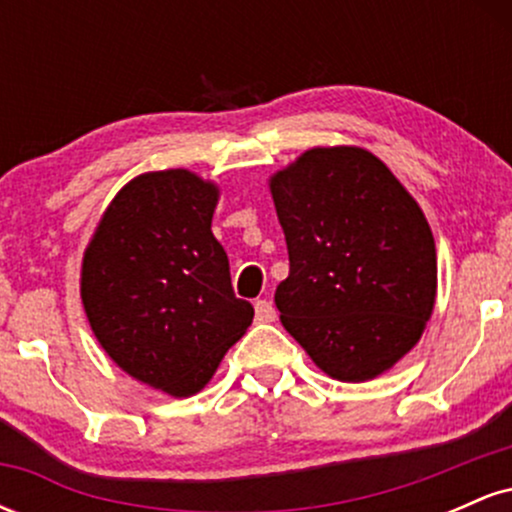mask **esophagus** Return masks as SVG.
I'll use <instances>...</instances> for the list:
<instances>
[{"label": "esophagus", "mask_w": 512, "mask_h": 512, "mask_svg": "<svg viewBox=\"0 0 512 512\" xmlns=\"http://www.w3.org/2000/svg\"><path fill=\"white\" fill-rule=\"evenodd\" d=\"M255 320L257 322H274L276 320V310L269 301H255Z\"/></svg>", "instance_id": "obj_1"}]
</instances>
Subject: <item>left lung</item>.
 Segmentation results:
<instances>
[{
	"mask_svg": "<svg viewBox=\"0 0 512 512\" xmlns=\"http://www.w3.org/2000/svg\"><path fill=\"white\" fill-rule=\"evenodd\" d=\"M269 190L289 248L274 293L281 325L330 378H378L414 349L436 303L424 211L358 146L308 149Z\"/></svg>",
	"mask_w": 512,
	"mask_h": 512,
	"instance_id": "obj_1",
	"label": "left lung"
}]
</instances>
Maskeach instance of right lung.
I'll return each mask as SVG.
<instances>
[{"label": "right lung", "mask_w": 512, "mask_h": 512, "mask_svg": "<svg viewBox=\"0 0 512 512\" xmlns=\"http://www.w3.org/2000/svg\"><path fill=\"white\" fill-rule=\"evenodd\" d=\"M216 202L219 187L185 168L137 175L81 262V303L105 354L173 397L202 390L255 315L211 233Z\"/></svg>", "instance_id": "right-lung-1"}]
</instances>
